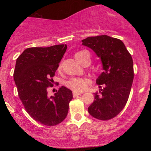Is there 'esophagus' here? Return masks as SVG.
I'll use <instances>...</instances> for the list:
<instances>
[{"instance_id": "34e87169", "label": "esophagus", "mask_w": 151, "mask_h": 151, "mask_svg": "<svg viewBox=\"0 0 151 151\" xmlns=\"http://www.w3.org/2000/svg\"><path fill=\"white\" fill-rule=\"evenodd\" d=\"M81 93H77V92H73V97L75 98L77 97V96H79V95H80Z\"/></svg>"}]
</instances>
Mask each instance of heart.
<instances>
[{"label":"heart","instance_id":"obj_1","mask_svg":"<svg viewBox=\"0 0 151 151\" xmlns=\"http://www.w3.org/2000/svg\"><path fill=\"white\" fill-rule=\"evenodd\" d=\"M74 56H75L76 60L82 65H84L86 62H91L90 54L89 52L85 51V50L77 52ZM60 68H61V65H59V69ZM89 83V81L85 78L73 77L67 81L65 85L67 88L73 91L74 92L79 93L84 91L87 88Z\"/></svg>","mask_w":151,"mask_h":151}]
</instances>
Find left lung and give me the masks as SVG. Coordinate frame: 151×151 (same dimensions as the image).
I'll list each match as a JSON object with an SVG mask.
<instances>
[{"label":"left lung","mask_w":151,"mask_h":151,"mask_svg":"<svg viewBox=\"0 0 151 151\" xmlns=\"http://www.w3.org/2000/svg\"><path fill=\"white\" fill-rule=\"evenodd\" d=\"M82 45L91 48L103 64L104 72L96 79L100 90L88 108L91 116L108 121L124 109L134 77L133 59L121 40L108 35L88 37Z\"/></svg>","instance_id":"left-lung-1"}]
</instances>
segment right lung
<instances>
[{
	"label": "right lung",
	"mask_w": 151,
	"mask_h": 151,
	"mask_svg": "<svg viewBox=\"0 0 151 151\" xmlns=\"http://www.w3.org/2000/svg\"><path fill=\"white\" fill-rule=\"evenodd\" d=\"M67 50V45L30 47L16 60L13 74L19 97L27 114L43 125L54 126L65 120L72 92L62 86L55 96H47L53 77Z\"/></svg>",
	"instance_id": "obj_1"
}]
</instances>
